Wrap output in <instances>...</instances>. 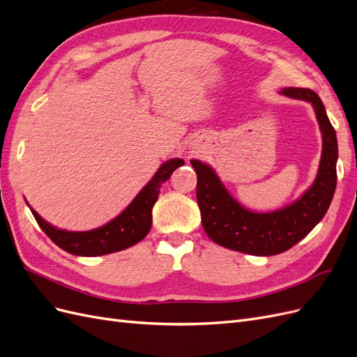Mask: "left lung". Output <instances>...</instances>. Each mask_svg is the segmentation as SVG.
Listing matches in <instances>:
<instances>
[{
  "label": "left lung",
  "instance_id": "1",
  "mask_svg": "<svg viewBox=\"0 0 357 357\" xmlns=\"http://www.w3.org/2000/svg\"><path fill=\"white\" fill-rule=\"evenodd\" d=\"M280 93L311 102L323 139L317 177L294 204L269 213L247 210L231 197L211 167L190 160L198 177L197 199L205 234L219 245L255 256L283 253L307 236L326 214L337 188V134L320 96L304 88H284Z\"/></svg>",
  "mask_w": 357,
  "mask_h": 357
}]
</instances>
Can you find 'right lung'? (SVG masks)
<instances>
[{
    "label": "right lung",
    "instance_id": "right-lung-1",
    "mask_svg": "<svg viewBox=\"0 0 357 357\" xmlns=\"http://www.w3.org/2000/svg\"><path fill=\"white\" fill-rule=\"evenodd\" d=\"M185 165L183 159H169L162 164L147 185L139 190L128 207L105 223L101 228L84 232H71L58 229L46 220H43L38 213L31 210L40 228L49 238L62 250L75 256H102L114 253L142 241L152 228V208L159 197L162 183L167 181L176 168Z\"/></svg>",
    "mask_w": 357,
    "mask_h": 357
}]
</instances>
